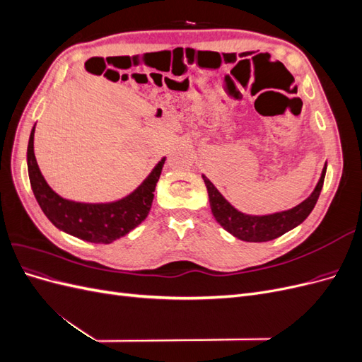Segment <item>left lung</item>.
<instances>
[{
  "mask_svg": "<svg viewBox=\"0 0 362 362\" xmlns=\"http://www.w3.org/2000/svg\"><path fill=\"white\" fill-rule=\"evenodd\" d=\"M325 175H326V164L322 170L319 182H317L314 192L308 196V198H306L303 202H300L299 205L290 208L287 211H279V213L266 214V216H252V214H245L242 211H238L237 208H234L223 198L222 193L214 187V184L208 180L205 175H202V178L206 185L208 198H210L211 213L216 221L221 223V226H223V229H226L229 234L243 240V242L259 243V242H269V240L278 238L282 234L288 233L290 229L300 225L305 218L310 216L313 208L317 204V199H319L320 196Z\"/></svg>",
  "mask_w": 362,
  "mask_h": 362,
  "instance_id": "obj_1",
  "label": "left lung"
}]
</instances>
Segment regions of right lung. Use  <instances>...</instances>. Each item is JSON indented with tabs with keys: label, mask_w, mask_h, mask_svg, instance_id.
I'll return each instance as SVG.
<instances>
[{
	"label": "right lung",
	"mask_w": 362,
	"mask_h": 362,
	"mask_svg": "<svg viewBox=\"0 0 362 362\" xmlns=\"http://www.w3.org/2000/svg\"><path fill=\"white\" fill-rule=\"evenodd\" d=\"M35 127L31 129L27 149L28 177L37 204L54 226L86 242L108 245L124 237L145 221L151 210L156 185L166 157L157 163L148 178L133 193L122 199L107 204L75 202L59 196L43 178L35 157V145H33L35 144Z\"/></svg>",
	"instance_id": "right-lung-1"
}]
</instances>
